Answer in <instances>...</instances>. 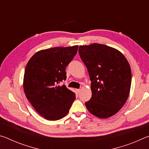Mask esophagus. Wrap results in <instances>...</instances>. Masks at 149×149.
Segmentation results:
<instances>
[{"mask_svg":"<svg viewBox=\"0 0 149 149\" xmlns=\"http://www.w3.org/2000/svg\"><path fill=\"white\" fill-rule=\"evenodd\" d=\"M75 91H76L77 93H79L81 91V89H75Z\"/></svg>","mask_w":149,"mask_h":149,"instance_id":"34e87169","label":"esophagus"}]
</instances>
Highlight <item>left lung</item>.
I'll list each match as a JSON object with an SVG mask.
<instances>
[{
	"instance_id": "1",
	"label": "left lung",
	"mask_w": 149,
	"mask_h": 149,
	"mask_svg": "<svg viewBox=\"0 0 149 149\" xmlns=\"http://www.w3.org/2000/svg\"><path fill=\"white\" fill-rule=\"evenodd\" d=\"M79 54L91 81L92 97L87 110L99 118L116 114L129 97L132 71L122 52L105 45H81Z\"/></svg>"
}]
</instances>
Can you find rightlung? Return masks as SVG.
I'll list each match as a JSON object with an SVG mask.
<instances>
[{"instance_id":"1","label":"right lung","mask_w":149,"mask_h":149,"mask_svg":"<svg viewBox=\"0 0 149 149\" xmlns=\"http://www.w3.org/2000/svg\"><path fill=\"white\" fill-rule=\"evenodd\" d=\"M78 46L54 47L37 52L27 62L24 90L27 100L48 120L62 119L69 112L75 94L64 85L65 67L77 52Z\"/></svg>"}]
</instances>
